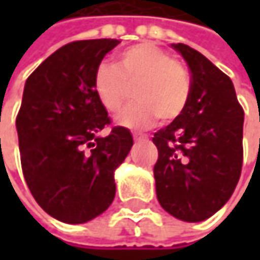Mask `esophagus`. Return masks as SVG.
<instances>
[{"mask_svg":"<svg viewBox=\"0 0 260 260\" xmlns=\"http://www.w3.org/2000/svg\"><path fill=\"white\" fill-rule=\"evenodd\" d=\"M133 139H135V140H146L147 137H146L145 135H139V133H135V135H133Z\"/></svg>","mask_w":260,"mask_h":260,"instance_id":"esophagus-1","label":"esophagus"}]
</instances>
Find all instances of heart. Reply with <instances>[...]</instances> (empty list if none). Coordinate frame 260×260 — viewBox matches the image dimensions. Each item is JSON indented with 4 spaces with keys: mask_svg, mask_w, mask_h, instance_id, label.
Segmentation results:
<instances>
[{
    "mask_svg": "<svg viewBox=\"0 0 260 260\" xmlns=\"http://www.w3.org/2000/svg\"><path fill=\"white\" fill-rule=\"evenodd\" d=\"M133 86L136 103L117 117V123L128 128H147L157 118L175 121L184 114L191 96L188 69L150 42L127 47L117 65L100 63L92 76V89L110 114L123 108Z\"/></svg>",
    "mask_w": 260,
    "mask_h": 260,
    "instance_id": "b5f03b06",
    "label": "heart"
}]
</instances>
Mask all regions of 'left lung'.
I'll use <instances>...</instances> for the list:
<instances>
[{
	"label": "left lung",
	"mask_w": 260,
	"mask_h": 260,
	"mask_svg": "<svg viewBox=\"0 0 260 260\" xmlns=\"http://www.w3.org/2000/svg\"><path fill=\"white\" fill-rule=\"evenodd\" d=\"M191 71L184 114L152 139L159 204L188 223L203 221L229 201L242 174L245 111L229 76L184 43L172 45Z\"/></svg>",
	"instance_id": "left-lung-1"
}]
</instances>
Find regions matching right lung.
Returning <instances> with one entry per match:
<instances>
[{
  "label": "right lung",
  "mask_w": 260,
  "mask_h": 260,
  "mask_svg": "<svg viewBox=\"0 0 260 260\" xmlns=\"http://www.w3.org/2000/svg\"><path fill=\"white\" fill-rule=\"evenodd\" d=\"M115 39L78 40L57 49L27 78L15 118L25 184L56 220L81 224L104 213L115 195L114 171L133 137L113 127L92 76Z\"/></svg>",
  "instance_id": "right-lung-1"
}]
</instances>
